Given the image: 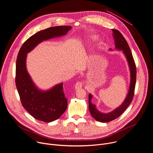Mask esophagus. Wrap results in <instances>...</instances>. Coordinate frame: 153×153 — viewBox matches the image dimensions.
Segmentation results:
<instances>
[{
    "label": "esophagus",
    "instance_id": "34e87169",
    "mask_svg": "<svg viewBox=\"0 0 153 153\" xmlns=\"http://www.w3.org/2000/svg\"><path fill=\"white\" fill-rule=\"evenodd\" d=\"M83 82H82V81H79V82H77L76 85H75V88L76 89H80L81 88L82 86H83Z\"/></svg>",
    "mask_w": 153,
    "mask_h": 153
}]
</instances>
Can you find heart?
<instances>
[{
  "label": "heart",
  "instance_id": "b5f03b06",
  "mask_svg": "<svg viewBox=\"0 0 153 153\" xmlns=\"http://www.w3.org/2000/svg\"><path fill=\"white\" fill-rule=\"evenodd\" d=\"M96 39V37H91V39H90L89 40H94Z\"/></svg>",
  "mask_w": 153,
  "mask_h": 153
}]
</instances>
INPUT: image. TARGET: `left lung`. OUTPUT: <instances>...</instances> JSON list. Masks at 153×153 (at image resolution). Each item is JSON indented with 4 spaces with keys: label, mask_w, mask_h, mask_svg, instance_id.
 Instances as JSON below:
<instances>
[{
    "label": "left lung",
    "mask_w": 153,
    "mask_h": 153,
    "mask_svg": "<svg viewBox=\"0 0 153 153\" xmlns=\"http://www.w3.org/2000/svg\"><path fill=\"white\" fill-rule=\"evenodd\" d=\"M113 32V37L115 42L116 47L120 50H122L128 60V64L131 71V83L128 94L123 102V103L119 108L116 109L111 113L103 114L100 113L96 108V105L91 103V100L92 95L89 94V110L91 116L97 121L100 122H108L119 117L128 108L131 102H132L134 94L136 82V66L132 55V53L130 50L128 43L123 35L119 31L115 29H112Z\"/></svg>",
    "instance_id": "1"
}]
</instances>
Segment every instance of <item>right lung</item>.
I'll return each instance as SVG.
<instances>
[{"instance_id": "obj_1", "label": "right lung", "mask_w": 153, "mask_h": 153, "mask_svg": "<svg viewBox=\"0 0 153 153\" xmlns=\"http://www.w3.org/2000/svg\"><path fill=\"white\" fill-rule=\"evenodd\" d=\"M71 29L70 26H57L39 31L24 43L17 54L15 79L20 102L34 118L42 122L59 119L67 110L68 100L63 91V83L45 92L36 88L26 69L27 53L43 40L66 34Z\"/></svg>"}]
</instances>
